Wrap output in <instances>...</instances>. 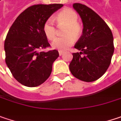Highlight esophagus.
<instances>
[{"label":"esophagus","instance_id":"esophagus-1","mask_svg":"<svg viewBox=\"0 0 121 121\" xmlns=\"http://www.w3.org/2000/svg\"><path fill=\"white\" fill-rule=\"evenodd\" d=\"M58 53H59V55H60V56H62V55L63 54L64 52H63V51H58Z\"/></svg>","mask_w":121,"mask_h":121}]
</instances>
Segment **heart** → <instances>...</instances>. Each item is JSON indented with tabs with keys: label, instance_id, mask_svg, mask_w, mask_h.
Instances as JSON below:
<instances>
[{
	"label": "heart",
	"instance_id": "obj_1",
	"mask_svg": "<svg viewBox=\"0 0 121 121\" xmlns=\"http://www.w3.org/2000/svg\"><path fill=\"white\" fill-rule=\"evenodd\" d=\"M78 19V14L69 8L62 10L56 15V20L58 24L66 25L63 32L65 36L54 39L52 43V48L60 51H65L73 44L74 39H78L81 36L82 34V27L77 22ZM43 31L48 39H54L56 28L52 19L49 18L44 22Z\"/></svg>",
	"mask_w": 121,
	"mask_h": 121
}]
</instances>
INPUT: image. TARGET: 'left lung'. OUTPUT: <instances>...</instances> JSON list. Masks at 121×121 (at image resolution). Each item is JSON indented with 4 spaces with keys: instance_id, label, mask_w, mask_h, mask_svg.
I'll list each match as a JSON object with an SVG mask.
<instances>
[{
    "instance_id": "left-lung-1",
    "label": "left lung",
    "mask_w": 121,
    "mask_h": 121,
    "mask_svg": "<svg viewBox=\"0 0 121 121\" xmlns=\"http://www.w3.org/2000/svg\"><path fill=\"white\" fill-rule=\"evenodd\" d=\"M73 7L82 20L83 29L74 45L81 52L72 54L69 67L76 78L93 82L105 73L110 65L114 51L113 35L106 22L90 8L81 3H74Z\"/></svg>"
}]
</instances>
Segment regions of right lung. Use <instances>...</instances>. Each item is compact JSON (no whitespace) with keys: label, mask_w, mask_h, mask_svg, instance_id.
Returning a JSON list of instances; mask_svg holds the SVG:
<instances>
[{"label":"right lung","mask_w":121,"mask_h":121,"mask_svg":"<svg viewBox=\"0 0 121 121\" xmlns=\"http://www.w3.org/2000/svg\"><path fill=\"white\" fill-rule=\"evenodd\" d=\"M63 4H35L22 12L13 22L4 40L5 62L16 81L34 87L49 77L52 65L59 56L54 49L48 52L39 49L49 47L45 36L44 22Z\"/></svg>","instance_id":"obj_1"}]
</instances>
